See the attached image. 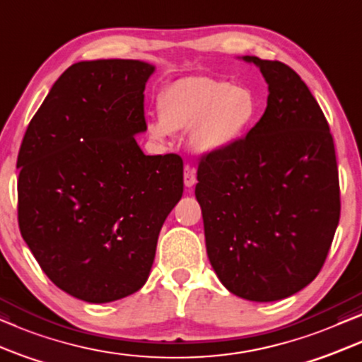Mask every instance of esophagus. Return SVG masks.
<instances>
[{
	"label": "esophagus",
	"instance_id": "esophagus-1",
	"mask_svg": "<svg viewBox=\"0 0 362 362\" xmlns=\"http://www.w3.org/2000/svg\"><path fill=\"white\" fill-rule=\"evenodd\" d=\"M184 184L185 187H194L197 184V175H195V167L187 163L184 167Z\"/></svg>",
	"mask_w": 362,
	"mask_h": 362
}]
</instances>
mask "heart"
<instances>
[{"mask_svg": "<svg viewBox=\"0 0 362 362\" xmlns=\"http://www.w3.org/2000/svg\"><path fill=\"white\" fill-rule=\"evenodd\" d=\"M160 120L147 124V132L163 141L170 132L192 131L197 151L215 153L238 142L253 127L258 103L252 90L206 76L173 81L157 98Z\"/></svg>", "mask_w": 362, "mask_h": 362, "instance_id": "b5f03b06", "label": "heart"}]
</instances>
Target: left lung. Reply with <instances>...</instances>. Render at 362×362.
<instances>
[{"mask_svg":"<svg viewBox=\"0 0 362 362\" xmlns=\"http://www.w3.org/2000/svg\"><path fill=\"white\" fill-rule=\"evenodd\" d=\"M268 83V105L247 136L204 153L195 197L206 255L233 295L276 301L310 285L341 215L329 124L290 66L245 56Z\"/></svg>","mask_w":362,"mask_h":362,"instance_id":"left-lung-1","label":"left lung"}]
</instances>
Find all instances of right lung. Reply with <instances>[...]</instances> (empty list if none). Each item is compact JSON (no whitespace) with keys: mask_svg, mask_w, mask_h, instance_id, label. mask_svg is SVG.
<instances>
[{"mask_svg":"<svg viewBox=\"0 0 362 362\" xmlns=\"http://www.w3.org/2000/svg\"><path fill=\"white\" fill-rule=\"evenodd\" d=\"M153 66L81 61L62 72L18 153V223L67 295L109 303L147 281L160 228L184 194L177 153L146 156L144 90Z\"/></svg>","mask_w":362,"mask_h":362,"instance_id":"add662e5","label":"right lung"}]
</instances>
